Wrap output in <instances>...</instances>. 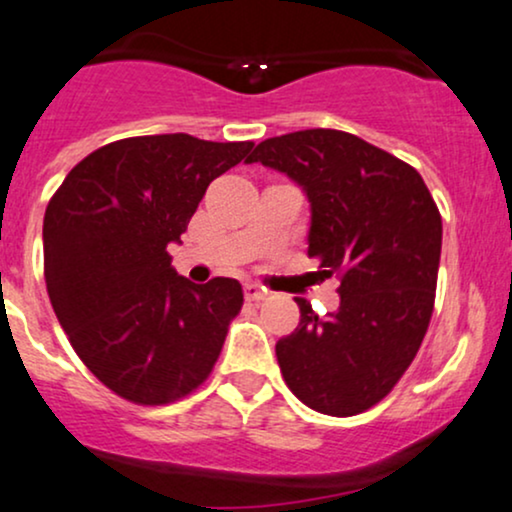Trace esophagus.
Returning <instances> with one entry per match:
<instances>
[{"label": "esophagus", "mask_w": 512, "mask_h": 512, "mask_svg": "<svg viewBox=\"0 0 512 512\" xmlns=\"http://www.w3.org/2000/svg\"><path fill=\"white\" fill-rule=\"evenodd\" d=\"M245 298L252 300V303H260V300L267 298V291H264L262 286H257V283H245Z\"/></svg>", "instance_id": "obj_1"}]
</instances>
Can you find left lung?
Wrapping results in <instances>:
<instances>
[{
    "instance_id": "8db88e82",
    "label": "left lung",
    "mask_w": 512,
    "mask_h": 512,
    "mask_svg": "<svg viewBox=\"0 0 512 512\" xmlns=\"http://www.w3.org/2000/svg\"><path fill=\"white\" fill-rule=\"evenodd\" d=\"M245 162L305 190L307 255L338 276L329 317L295 298L300 324L276 343L283 381L307 408L350 417L391 393L415 360L434 312L441 214L410 164L353 133L310 128L267 138Z\"/></svg>"
}]
</instances>
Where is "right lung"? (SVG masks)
Here are the masks:
<instances>
[{
	"mask_svg": "<svg viewBox=\"0 0 512 512\" xmlns=\"http://www.w3.org/2000/svg\"><path fill=\"white\" fill-rule=\"evenodd\" d=\"M252 143L138 135L90 152L49 200L47 293L73 350L116 396L166 405L212 372L243 307L236 279L190 283L171 267L214 178Z\"/></svg>",
	"mask_w": 512,
	"mask_h": 512,
	"instance_id": "add662e5",
	"label": "right lung"
}]
</instances>
